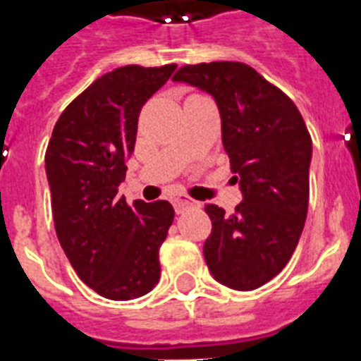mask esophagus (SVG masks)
<instances>
[{"label":"esophagus","mask_w":361,"mask_h":361,"mask_svg":"<svg viewBox=\"0 0 361 361\" xmlns=\"http://www.w3.org/2000/svg\"><path fill=\"white\" fill-rule=\"evenodd\" d=\"M172 202H174V207H176V211H178V213H181V211L187 209V207L196 206V202L192 200V198H189L187 195H176L174 200H172Z\"/></svg>","instance_id":"esophagus-1"}]
</instances>
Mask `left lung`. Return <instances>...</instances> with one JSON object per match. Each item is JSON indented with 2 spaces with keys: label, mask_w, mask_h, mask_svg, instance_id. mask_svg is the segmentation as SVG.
<instances>
[{
  "label": "left lung",
  "mask_w": 361,
  "mask_h": 361,
  "mask_svg": "<svg viewBox=\"0 0 361 361\" xmlns=\"http://www.w3.org/2000/svg\"><path fill=\"white\" fill-rule=\"evenodd\" d=\"M215 99L222 145L243 202L231 215L207 204L211 276L237 291L267 283L291 259L310 198L312 137L297 105L245 63L189 64L172 78Z\"/></svg>",
  "instance_id": "obj_1"
}]
</instances>
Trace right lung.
I'll use <instances>...</instances> for the list:
<instances>
[{
    "label": "right lung",
    "mask_w": 361,
    "mask_h": 361,
    "mask_svg": "<svg viewBox=\"0 0 361 361\" xmlns=\"http://www.w3.org/2000/svg\"><path fill=\"white\" fill-rule=\"evenodd\" d=\"M176 72L122 66L102 75L59 116L46 150L55 231L78 276L98 295L131 300L159 282V248L174 221L166 200L118 196L142 105Z\"/></svg>",
    "instance_id": "add662e5"
}]
</instances>
